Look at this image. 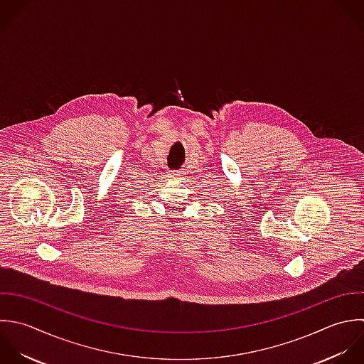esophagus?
<instances>
[{"mask_svg": "<svg viewBox=\"0 0 364 364\" xmlns=\"http://www.w3.org/2000/svg\"><path fill=\"white\" fill-rule=\"evenodd\" d=\"M184 174V171H181V170H174V171H170V177H174V178H177V177H181Z\"/></svg>", "mask_w": 364, "mask_h": 364, "instance_id": "obj_1", "label": "esophagus"}]
</instances>
